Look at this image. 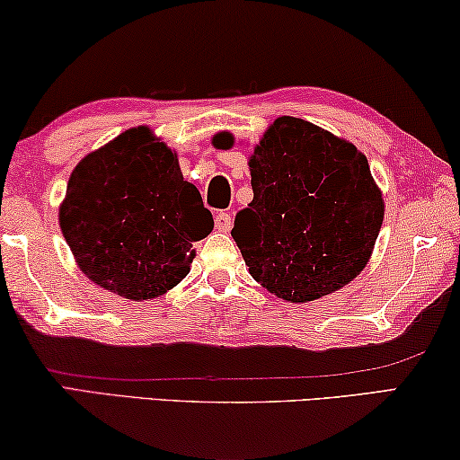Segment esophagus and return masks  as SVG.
Instances as JSON below:
<instances>
[{"label": "esophagus", "mask_w": 460, "mask_h": 460, "mask_svg": "<svg viewBox=\"0 0 460 460\" xmlns=\"http://www.w3.org/2000/svg\"><path fill=\"white\" fill-rule=\"evenodd\" d=\"M232 228V216L228 211H219L216 216V230L228 232Z\"/></svg>", "instance_id": "1"}]
</instances>
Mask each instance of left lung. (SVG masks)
<instances>
[{"label": "left lung", "instance_id": "8db88e82", "mask_svg": "<svg viewBox=\"0 0 460 460\" xmlns=\"http://www.w3.org/2000/svg\"><path fill=\"white\" fill-rule=\"evenodd\" d=\"M253 200L232 238L251 276L276 297L307 304L362 272L383 224V197L354 144L279 117L249 159Z\"/></svg>", "mask_w": 460, "mask_h": 460}]
</instances>
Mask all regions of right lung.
Masks as SVG:
<instances>
[{
    "label": "right lung",
    "instance_id": "1",
    "mask_svg": "<svg viewBox=\"0 0 460 460\" xmlns=\"http://www.w3.org/2000/svg\"><path fill=\"white\" fill-rule=\"evenodd\" d=\"M87 279L125 299H155L190 272L192 243L213 230L197 186L148 128L123 131L79 161L58 211Z\"/></svg>",
    "mask_w": 460,
    "mask_h": 460
}]
</instances>
